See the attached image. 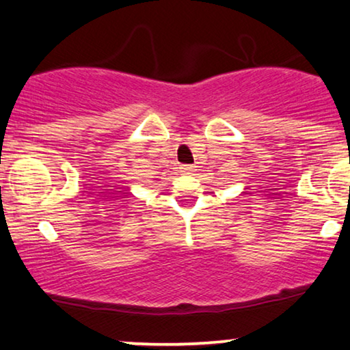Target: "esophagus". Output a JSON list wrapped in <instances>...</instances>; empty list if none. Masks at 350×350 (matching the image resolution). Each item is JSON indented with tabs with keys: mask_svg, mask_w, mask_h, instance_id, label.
I'll use <instances>...</instances> for the list:
<instances>
[{
	"mask_svg": "<svg viewBox=\"0 0 350 350\" xmlns=\"http://www.w3.org/2000/svg\"><path fill=\"white\" fill-rule=\"evenodd\" d=\"M180 170H183L184 172H187V174H192V172L195 171V166H192V165H183V166H180Z\"/></svg>",
	"mask_w": 350,
	"mask_h": 350,
	"instance_id": "esophagus-1",
	"label": "esophagus"
}]
</instances>
